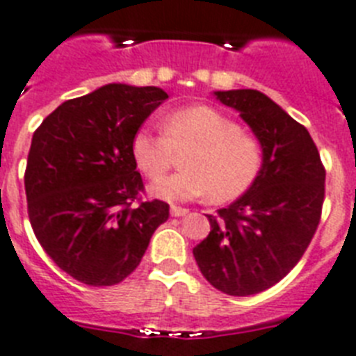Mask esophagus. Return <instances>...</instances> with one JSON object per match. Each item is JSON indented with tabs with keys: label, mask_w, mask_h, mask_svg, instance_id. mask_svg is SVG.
<instances>
[{
	"label": "esophagus",
	"mask_w": 356,
	"mask_h": 356,
	"mask_svg": "<svg viewBox=\"0 0 356 356\" xmlns=\"http://www.w3.org/2000/svg\"><path fill=\"white\" fill-rule=\"evenodd\" d=\"M187 213H189V209H186V207H178V206L170 207V215H172V217H186Z\"/></svg>",
	"instance_id": "1"
}]
</instances>
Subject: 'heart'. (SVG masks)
<instances>
[{
    "label": "heart",
    "instance_id": "heart-1",
    "mask_svg": "<svg viewBox=\"0 0 356 356\" xmlns=\"http://www.w3.org/2000/svg\"><path fill=\"white\" fill-rule=\"evenodd\" d=\"M186 152L184 172L150 187L156 198L187 202L209 195L217 204L232 202L248 191L263 161L257 139L207 104L169 113L163 134L141 127L130 141L138 169L152 181L161 180L176 154Z\"/></svg>",
    "mask_w": 356,
    "mask_h": 356
}]
</instances>
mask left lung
I'll return each mask as SVG.
<instances>
[{"label": "left lung", "mask_w": 356, "mask_h": 356, "mask_svg": "<svg viewBox=\"0 0 356 356\" xmlns=\"http://www.w3.org/2000/svg\"><path fill=\"white\" fill-rule=\"evenodd\" d=\"M237 110L263 150L257 178L241 198L207 215L211 232L193 255L227 296L274 286L305 254L322 215L325 169L311 134L257 90L213 92Z\"/></svg>", "instance_id": "1"}]
</instances>
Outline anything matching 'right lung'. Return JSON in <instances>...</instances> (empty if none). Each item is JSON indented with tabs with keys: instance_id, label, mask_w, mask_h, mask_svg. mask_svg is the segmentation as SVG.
I'll list each match as a JSON object with an SVG mask.
<instances>
[{
	"instance_id": "1",
	"label": "right lung",
	"mask_w": 356,
	"mask_h": 356,
	"mask_svg": "<svg viewBox=\"0 0 356 356\" xmlns=\"http://www.w3.org/2000/svg\"><path fill=\"white\" fill-rule=\"evenodd\" d=\"M167 99L156 86L106 84L62 102L34 132L25 170L31 226L56 266L84 285L132 274L169 218L161 200L132 206L143 180L130 152L134 134Z\"/></svg>"
}]
</instances>
